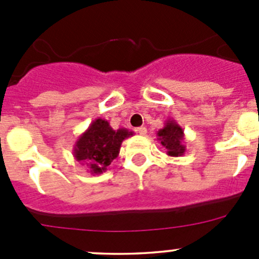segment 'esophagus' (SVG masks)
Returning a JSON list of instances; mask_svg holds the SVG:
<instances>
[{"mask_svg":"<svg viewBox=\"0 0 259 259\" xmlns=\"http://www.w3.org/2000/svg\"><path fill=\"white\" fill-rule=\"evenodd\" d=\"M135 132H137L139 135H145L146 134V127H144V126L137 127V130H135Z\"/></svg>","mask_w":259,"mask_h":259,"instance_id":"esophagus-1","label":"esophagus"}]
</instances>
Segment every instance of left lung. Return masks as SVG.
<instances>
[{"label": "left lung", "mask_w": 259, "mask_h": 259, "mask_svg": "<svg viewBox=\"0 0 259 259\" xmlns=\"http://www.w3.org/2000/svg\"><path fill=\"white\" fill-rule=\"evenodd\" d=\"M156 140L166 150L169 156H182L185 153L184 130L174 119H168L156 133Z\"/></svg>", "instance_id": "obj_1"}]
</instances>
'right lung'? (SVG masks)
<instances>
[{"label":"right lung","mask_w":259,"mask_h":259,"mask_svg":"<svg viewBox=\"0 0 259 259\" xmlns=\"http://www.w3.org/2000/svg\"><path fill=\"white\" fill-rule=\"evenodd\" d=\"M133 134L125 127L114 130L108 120L98 117L75 143L74 158L91 174H101L117 158L121 143Z\"/></svg>","instance_id":"add662e5"}]
</instances>
